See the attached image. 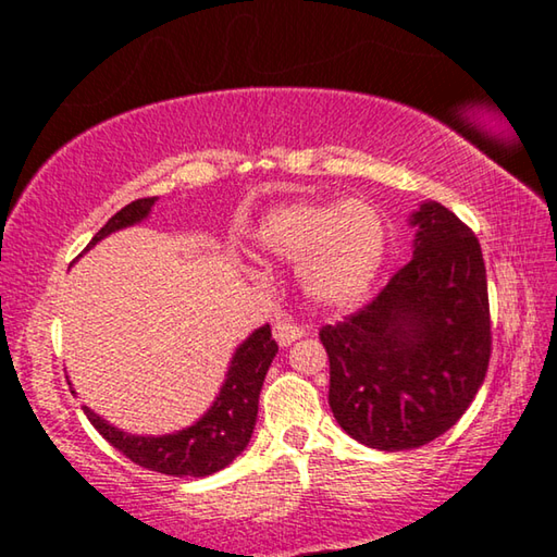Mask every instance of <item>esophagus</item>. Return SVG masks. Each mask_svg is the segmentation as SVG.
Returning a JSON list of instances; mask_svg holds the SVG:
<instances>
[{"label": "esophagus", "mask_w": 557, "mask_h": 557, "mask_svg": "<svg viewBox=\"0 0 557 557\" xmlns=\"http://www.w3.org/2000/svg\"><path fill=\"white\" fill-rule=\"evenodd\" d=\"M301 334H305V329L297 326L295 322H289V319H280L275 324V338L280 346H289L292 342H297Z\"/></svg>", "instance_id": "esophagus-1"}]
</instances>
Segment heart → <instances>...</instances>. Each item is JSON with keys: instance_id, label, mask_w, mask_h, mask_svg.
I'll use <instances>...</instances> for the list:
<instances>
[{"instance_id": "heart-1", "label": "heart", "mask_w": 557, "mask_h": 557, "mask_svg": "<svg viewBox=\"0 0 557 557\" xmlns=\"http://www.w3.org/2000/svg\"><path fill=\"white\" fill-rule=\"evenodd\" d=\"M258 248L299 262L305 295L329 309L351 307L371 289L388 248V228L369 201H292L256 228Z\"/></svg>"}]
</instances>
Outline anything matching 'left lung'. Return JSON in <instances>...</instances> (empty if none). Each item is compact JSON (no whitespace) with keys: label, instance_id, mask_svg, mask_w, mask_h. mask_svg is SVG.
Listing matches in <instances>:
<instances>
[{"label":"left lung","instance_id":"8db88e82","mask_svg":"<svg viewBox=\"0 0 557 557\" xmlns=\"http://www.w3.org/2000/svg\"><path fill=\"white\" fill-rule=\"evenodd\" d=\"M410 225L408 265L363 309L319 332L336 422L385 451L445 435L482 388L492 356L476 235L437 201L422 203Z\"/></svg>","mask_w":557,"mask_h":557}]
</instances>
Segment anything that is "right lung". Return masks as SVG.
<instances>
[{
    "mask_svg": "<svg viewBox=\"0 0 557 557\" xmlns=\"http://www.w3.org/2000/svg\"><path fill=\"white\" fill-rule=\"evenodd\" d=\"M154 201L157 196L127 203L125 209H120L92 235L86 250H90L98 240L108 238L110 233L145 221ZM275 354L277 344L272 338L270 324L256 329L235 348L221 393L215 395L209 412L196 420L191 428L172 432V435H127V432L112 428L108 420H102L88 405H83V412L88 414L92 428L117 451L135 461V465L169 476H209L213 471L228 467L248 447L252 428H256L258 420L262 381H265V373Z\"/></svg>",
    "mask_w": 557,
    "mask_h": 557,
    "instance_id": "right-lung-1",
    "label": "right lung"
}]
</instances>
